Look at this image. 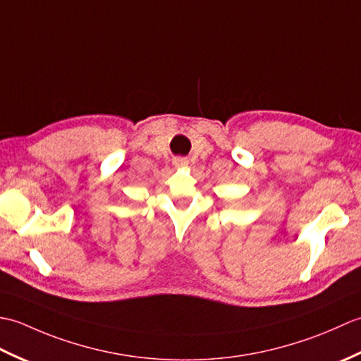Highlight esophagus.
I'll return each mask as SVG.
<instances>
[{
  "label": "esophagus",
  "instance_id": "esophagus-1",
  "mask_svg": "<svg viewBox=\"0 0 361 361\" xmlns=\"http://www.w3.org/2000/svg\"><path fill=\"white\" fill-rule=\"evenodd\" d=\"M188 158H185V157H176V158H173V164L176 166V167H185V166H188Z\"/></svg>",
  "mask_w": 361,
  "mask_h": 361
}]
</instances>
